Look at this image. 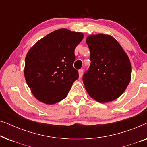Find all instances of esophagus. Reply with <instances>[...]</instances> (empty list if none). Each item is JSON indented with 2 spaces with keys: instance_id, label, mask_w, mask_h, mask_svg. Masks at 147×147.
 <instances>
[{
  "instance_id": "34e87169",
  "label": "esophagus",
  "mask_w": 147,
  "mask_h": 147,
  "mask_svg": "<svg viewBox=\"0 0 147 147\" xmlns=\"http://www.w3.org/2000/svg\"><path fill=\"white\" fill-rule=\"evenodd\" d=\"M78 72H79V76L80 78L82 77V75H83V72H84V70L83 69H80L79 71H78Z\"/></svg>"
}]
</instances>
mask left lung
Wrapping results in <instances>:
<instances>
[{"label":"left lung","instance_id":"1","mask_svg":"<svg viewBox=\"0 0 147 147\" xmlns=\"http://www.w3.org/2000/svg\"><path fill=\"white\" fill-rule=\"evenodd\" d=\"M86 43L91 60L89 69L83 76L86 91L101 103L116 100L122 95L131 79L129 58L110 35H90Z\"/></svg>","mask_w":147,"mask_h":147}]
</instances>
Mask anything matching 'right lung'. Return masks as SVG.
<instances>
[{"mask_svg": "<svg viewBox=\"0 0 147 147\" xmlns=\"http://www.w3.org/2000/svg\"><path fill=\"white\" fill-rule=\"evenodd\" d=\"M83 38L82 33L58 29L40 39L28 51L25 78L40 102L53 104L67 96L79 78L73 66L74 50Z\"/></svg>", "mask_w": 147, "mask_h": 147, "instance_id": "obj_1", "label": "right lung"}]
</instances>
